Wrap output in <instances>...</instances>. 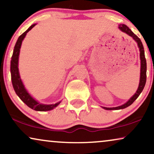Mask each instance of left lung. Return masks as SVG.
Instances as JSON below:
<instances>
[{
	"instance_id": "obj_1",
	"label": "left lung",
	"mask_w": 154,
	"mask_h": 154,
	"mask_svg": "<svg viewBox=\"0 0 154 154\" xmlns=\"http://www.w3.org/2000/svg\"><path fill=\"white\" fill-rule=\"evenodd\" d=\"M119 29L121 31H123V33H127L128 35L131 36L132 38H133L135 42L137 43L138 48L140 49V60H141V67H140V83H139V86L137 90L135 93L133 94V96H132L130 97L127 102H125V104L121 105V106H116V107H111V108H109V107H104L102 106L103 109H106V110H119V109H125L126 107L129 106L131 105L132 103H133L134 101H135L141 92H142L143 89H144L145 84H146V58H145L144 55V47H143L142 43L141 41V40L137 36V35L134 34V33L132 32V31L130 30V29L128 28V27L126 26L125 24H119Z\"/></svg>"
}]
</instances>
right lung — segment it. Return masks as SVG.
Returning a JSON list of instances; mask_svg holds the SVG:
<instances>
[{
    "instance_id": "add662e5",
    "label": "right lung",
    "mask_w": 154,
    "mask_h": 154,
    "mask_svg": "<svg viewBox=\"0 0 154 154\" xmlns=\"http://www.w3.org/2000/svg\"><path fill=\"white\" fill-rule=\"evenodd\" d=\"M36 24H32L27 30L22 33L20 37L18 38L17 41L16 42L15 45H14L13 54H12L11 58V62H10V72H11V79L12 83L13 88L15 91L17 96L21 99L23 102L25 103L29 108L33 109V110L37 111H50L58 106L61 103L59 102L56 104H41L38 101L35 100L30 94L27 91L26 88L24 87V83L20 78V71L18 68L19 63V55H20V48L22 45V43L23 40L26 36V33L31 30L33 27H34Z\"/></svg>"
}]
</instances>
